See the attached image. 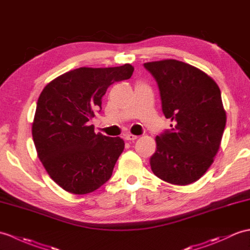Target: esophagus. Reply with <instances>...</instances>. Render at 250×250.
<instances>
[{
  "instance_id": "1",
  "label": "esophagus",
  "mask_w": 250,
  "mask_h": 250,
  "mask_svg": "<svg viewBox=\"0 0 250 250\" xmlns=\"http://www.w3.org/2000/svg\"><path fill=\"white\" fill-rule=\"evenodd\" d=\"M125 138L126 139V141H135V139H137L138 138V136L137 135H133V134H125Z\"/></svg>"
}]
</instances>
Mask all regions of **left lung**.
Masks as SVG:
<instances>
[{
    "label": "left lung",
    "instance_id": "obj_1",
    "mask_svg": "<svg viewBox=\"0 0 250 250\" xmlns=\"http://www.w3.org/2000/svg\"><path fill=\"white\" fill-rule=\"evenodd\" d=\"M159 86L162 111L172 121L156 136L150 166L156 177L176 185L200 179L216 155L226 125L217 84L188 63L165 60L144 63Z\"/></svg>",
    "mask_w": 250,
    "mask_h": 250
}]
</instances>
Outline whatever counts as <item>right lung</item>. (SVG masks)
<instances>
[{"mask_svg":"<svg viewBox=\"0 0 250 250\" xmlns=\"http://www.w3.org/2000/svg\"><path fill=\"white\" fill-rule=\"evenodd\" d=\"M133 71L130 63L78 68L52 81L40 94L32 126L35 147L49 176L69 193H91L112 177L125 142L96 134L89 121L101 112L108 87L130 79Z\"/></svg>","mask_w":250,"mask_h":250,"instance_id":"add662e5","label":"right lung"}]
</instances>
